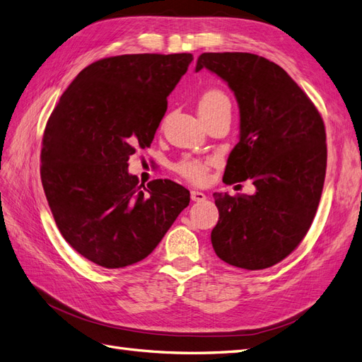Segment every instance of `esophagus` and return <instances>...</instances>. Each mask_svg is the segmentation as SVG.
I'll use <instances>...</instances> for the list:
<instances>
[{
    "instance_id": "obj_1",
    "label": "esophagus",
    "mask_w": 362,
    "mask_h": 362,
    "mask_svg": "<svg viewBox=\"0 0 362 362\" xmlns=\"http://www.w3.org/2000/svg\"><path fill=\"white\" fill-rule=\"evenodd\" d=\"M190 198H192V201H194V202H202V201L206 199V196H205V193H202V192H199V190H192Z\"/></svg>"
}]
</instances>
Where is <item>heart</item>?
<instances>
[{
    "label": "heart",
    "mask_w": 362,
    "mask_h": 362,
    "mask_svg": "<svg viewBox=\"0 0 362 362\" xmlns=\"http://www.w3.org/2000/svg\"><path fill=\"white\" fill-rule=\"evenodd\" d=\"M221 105H229L228 96L222 90H217V89L206 90L199 101V112L211 110V108L221 107ZM210 166H211V160L185 158L178 164L177 169L182 177H185L187 180L193 182H202L206 178V173Z\"/></svg>",
    "instance_id": "heart-1"
}]
</instances>
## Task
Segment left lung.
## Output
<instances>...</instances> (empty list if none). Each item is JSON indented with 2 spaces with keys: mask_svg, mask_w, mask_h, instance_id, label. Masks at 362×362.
<instances>
[{
  "mask_svg": "<svg viewBox=\"0 0 362 362\" xmlns=\"http://www.w3.org/2000/svg\"><path fill=\"white\" fill-rule=\"evenodd\" d=\"M208 69L228 83L240 108V139L225 184L252 180L254 194L214 193L216 255L240 269L278 264L314 221L326 175V133L313 101L276 63L249 52H204Z\"/></svg>",
  "mask_w": 362,
  "mask_h": 362,
  "instance_id": "1",
  "label": "left lung"
}]
</instances>
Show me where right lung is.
<instances>
[{
    "mask_svg": "<svg viewBox=\"0 0 362 362\" xmlns=\"http://www.w3.org/2000/svg\"><path fill=\"white\" fill-rule=\"evenodd\" d=\"M193 56L124 54L84 68L62 95L42 140L40 178L63 238L95 264L146 258L190 202L170 180L139 185L128 173L151 146L168 96Z\"/></svg>",
    "mask_w": 362,
    "mask_h": 362,
    "instance_id": "obj_1",
    "label": "right lung"
}]
</instances>
